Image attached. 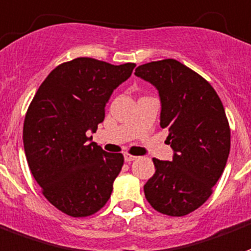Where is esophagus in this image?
Segmentation results:
<instances>
[{
  "mask_svg": "<svg viewBox=\"0 0 251 251\" xmlns=\"http://www.w3.org/2000/svg\"><path fill=\"white\" fill-rule=\"evenodd\" d=\"M136 159H137L136 156H133V154L128 153V152H126V153H124V160H126L127 163H131V161H133V160H136Z\"/></svg>",
  "mask_w": 251,
  "mask_h": 251,
  "instance_id": "esophagus-1",
  "label": "esophagus"
}]
</instances>
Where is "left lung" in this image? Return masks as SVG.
<instances>
[{"label": "left lung", "mask_w": 251, "mask_h": 251, "mask_svg": "<svg viewBox=\"0 0 251 251\" xmlns=\"http://www.w3.org/2000/svg\"><path fill=\"white\" fill-rule=\"evenodd\" d=\"M135 75L153 84L161 100L160 126L168 128L172 161L153 159L156 172L144 195L157 212L181 217L210 197L230 152L224 105L201 75L176 59L139 66Z\"/></svg>", "instance_id": "obj_1"}]
</instances>
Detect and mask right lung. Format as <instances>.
Wrapping results in <instances>:
<instances>
[{
	"label": "right lung",
	"mask_w": 251,
	"mask_h": 251,
	"mask_svg": "<svg viewBox=\"0 0 251 251\" xmlns=\"http://www.w3.org/2000/svg\"><path fill=\"white\" fill-rule=\"evenodd\" d=\"M135 63L115 66L75 58L56 66L35 92L24 122V147L31 175L47 201L71 217L100 210L122 171V153L91 141L104 120L105 103Z\"/></svg>",
	"instance_id": "add662e5"
}]
</instances>
